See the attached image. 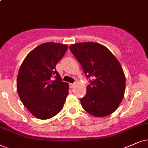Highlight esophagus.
I'll return each instance as SVG.
<instances>
[{"mask_svg": "<svg viewBox=\"0 0 148 148\" xmlns=\"http://www.w3.org/2000/svg\"><path fill=\"white\" fill-rule=\"evenodd\" d=\"M75 85H76V83H70V87L73 88V87H75Z\"/></svg>", "mask_w": 148, "mask_h": 148, "instance_id": "34e87169", "label": "esophagus"}]
</instances>
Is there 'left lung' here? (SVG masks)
<instances>
[{
    "instance_id": "left-lung-1",
    "label": "left lung",
    "mask_w": 148,
    "mask_h": 148,
    "mask_svg": "<svg viewBox=\"0 0 148 148\" xmlns=\"http://www.w3.org/2000/svg\"><path fill=\"white\" fill-rule=\"evenodd\" d=\"M70 50L79 61L87 78H93L87 94L80 99L82 107L95 117H105L118 108L124 98L126 77L113 53L96 42L76 43Z\"/></svg>"
}]
</instances>
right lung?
<instances>
[{
	"mask_svg": "<svg viewBox=\"0 0 148 148\" xmlns=\"http://www.w3.org/2000/svg\"><path fill=\"white\" fill-rule=\"evenodd\" d=\"M68 50L66 44L47 42L28 54L17 78L20 100L37 118L48 119L63 108L69 85L63 82L55 66Z\"/></svg>",
	"mask_w": 148,
	"mask_h": 148,
	"instance_id": "1",
	"label": "right lung"
}]
</instances>
